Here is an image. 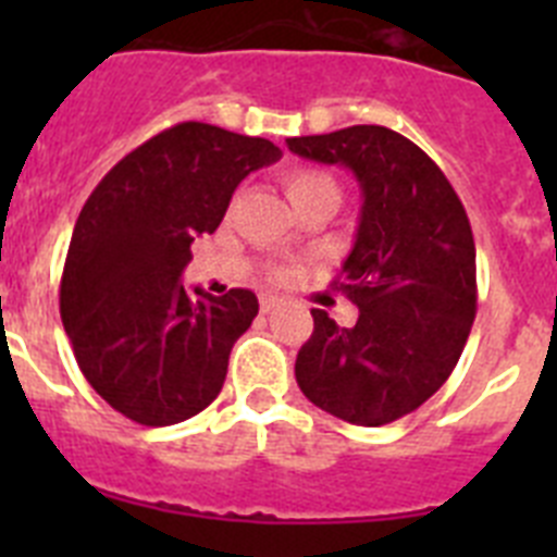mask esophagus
<instances>
[{
  "label": "esophagus",
  "mask_w": 557,
  "mask_h": 557,
  "mask_svg": "<svg viewBox=\"0 0 557 557\" xmlns=\"http://www.w3.org/2000/svg\"><path fill=\"white\" fill-rule=\"evenodd\" d=\"M278 301H282V298H278V295H259V309H262V312H273L275 307H278Z\"/></svg>",
  "instance_id": "esophagus-1"
}]
</instances>
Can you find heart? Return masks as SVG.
Returning a JSON list of instances; mask_svg holds the SVG:
<instances>
[{
    "instance_id": "heart-1",
    "label": "heart",
    "mask_w": 557,
    "mask_h": 557,
    "mask_svg": "<svg viewBox=\"0 0 557 557\" xmlns=\"http://www.w3.org/2000/svg\"><path fill=\"white\" fill-rule=\"evenodd\" d=\"M282 186L301 214L312 209L334 211L343 198V186L332 170L318 164H289L282 170ZM275 278H287L289 268H275Z\"/></svg>"
}]
</instances>
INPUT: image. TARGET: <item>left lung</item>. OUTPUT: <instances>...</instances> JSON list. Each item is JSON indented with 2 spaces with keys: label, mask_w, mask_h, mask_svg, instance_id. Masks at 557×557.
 I'll list each match as a JSON object with an SVG mask.
<instances>
[{
  "label": "left lung",
  "mask_w": 557,
  "mask_h": 557,
  "mask_svg": "<svg viewBox=\"0 0 557 557\" xmlns=\"http://www.w3.org/2000/svg\"><path fill=\"white\" fill-rule=\"evenodd\" d=\"M287 147L348 166L362 189L357 243L334 282L359 318L346 329L312 309L295 379L314 407L348 424H391L444 385L469 339L476 314L469 214L441 166L391 127L295 136Z\"/></svg>",
  "instance_id": "1"
}]
</instances>
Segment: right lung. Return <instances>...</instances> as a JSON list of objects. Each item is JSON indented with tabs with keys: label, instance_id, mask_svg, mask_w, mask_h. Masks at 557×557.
Wrapping results in <instances>:
<instances>
[{
	"label": "right lung",
	"instance_id": "obj_1",
	"mask_svg": "<svg viewBox=\"0 0 557 557\" xmlns=\"http://www.w3.org/2000/svg\"><path fill=\"white\" fill-rule=\"evenodd\" d=\"M278 159L259 136L178 122L88 195L63 264L61 321L88 385L136 424H178L223 391L259 301L250 289L191 298L181 273L195 236L223 223L239 181Z\"/></svg>",
	"mask_w": 557,
	"mask_h": 557
}]
</instances>
